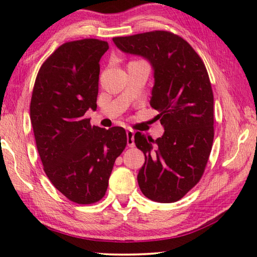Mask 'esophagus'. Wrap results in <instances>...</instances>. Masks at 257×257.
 Instances as JSON below:
<instances>
[{
    "instance_id": "obj_1",
    "label": "esophagus",
    "mask_w": 257,
    "mask_h": 257,
    "mask_svg": "<svg viewBox=\"0 0 257 257\" xmlns=\"http://www.w3.org/2000/svg\"><path fill=\"white\" fill-rule=\"evenodd\" d=\"M125 135H127V145L129 147H134L135 146V133L133 130H127L125 132Z\"/></svg>"
}]
</instances>
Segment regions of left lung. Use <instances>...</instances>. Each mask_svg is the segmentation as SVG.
I'll return each instance as SVG.
<instances>
[{"label":"left lung","mask_w":257,"mask_h":257,"mask_svg":"<svg viewBox=\"0 0 257 257\" xmlns=\"http://www.w3.org/2000/svg\"><path fill=\"white\" fill-rule=\"evenodd\" d=\"M113 42L124 53L144 56L154 69L150 104L159 111L164 134L156 141L135 134V144L145 155L139 188L154 202L179 201L201 180L214 138L205 64L184 38L165 30L113 37Z\"/></svg>","instance_id":"obj_1"}]
</instances>
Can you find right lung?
Wrapping results in <instances>:
<instances>
[{
    "instance_id": "right-lung-1",
    "label": "right lung",
    "mask_w": 257,
    "mask_h": 257,
    "mask_svg": "<svg viewBox=\"0 0 257 257\" xmlns=\"http://www.w3.org/2000/svg\"><path fill=\"white\" fill-rule=\"evenodd\" d=\"M107 50V42L95 38L59 46L42 64L30 101V121L46 176L77 204L104 197L115 159L127 145L123 128H99L84 116L97 107L99 60Z\"/></svg>"
}]
</instances>
